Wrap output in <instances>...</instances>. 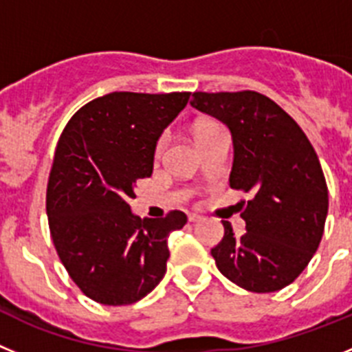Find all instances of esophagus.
<instances>
[{
	"mask_svg": "<svg viewBox=\"0 0 352 352\" xmlns=\"http://www.w3.org/2000/svg\"><path fill=\"white\" fill-rule=\"evenodd\" d=\"M204 219V215H199V214H189V221L191 223H199V221Z\"/></svg>",
	"mask_w": 352,
	"mask_h": 352,
	"instance_id": "obj_1",
	"label": "esophagus"
}]
</instances>
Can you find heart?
<instances>
[{
    "label": "heart",
    "instance_id": "1",
    "mask_svg": "<svg viewBox=\"0 0 352 352\" xmlns=\"http://www.w3.org/2000/svg\"><path fill=\"white\" fill-rule=\"evenodd\" d=\"M214 126H217V124H214V122H210V121H204V122H198V124H196V126H195V128H192V133H195V137H198L199 133H204V131H207V129L214 128ZM161 148H163V140H160V144H157V153H160Z\"/></svg>",
    "mask_w": 352,
    "mask_h": 352
}]
</instances>
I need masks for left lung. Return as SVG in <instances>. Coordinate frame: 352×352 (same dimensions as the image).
<instances>
[{
  "label": "left lung",
  "mask_w": 352,
  "mask_h": 352,
  "mask_svg": "<svg viewBox=\"0 0 352 352\" xmlns=\"http://www.w3.org/2000/svg\"><path fill=\"white\" fill-rule=\"evenodd\" d=\"M191 107L230 129V186L252 195L242 235L223 221L215 265L252 293L283 289L305 270L324 230L328 188L314 147L293 117L254 91L195 93Z\"/></svg>",
  "instance_id": "1"
}]
</instances>
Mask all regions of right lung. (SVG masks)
<instances>
[{"label": "right lung", "mask_w": 352, "mask_h": 352, "mask_svg": "<svg viewBox=\"0 0 352 352\" xmlns=\"http://www.w3.org/2000/svg\"><path fill=\"white\" fill-rule=\"evenodd\" d=\"M191 93H110L82 107L58 142L47 215L69 277L103 305L147 296L166 274L168 235L188 223L180 210L140 219L129 207L137 180L153 175L161 133Z\"/></svg>", "instance_id": "right-lung-1"}]
</instances>
